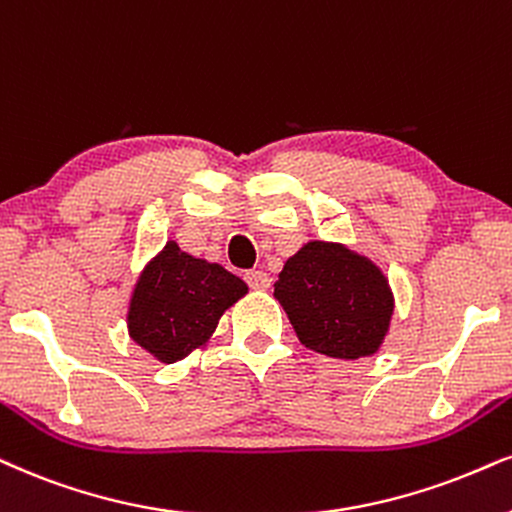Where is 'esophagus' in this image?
Here are the masks:
<instances>
[{
    "instance_id": "1",
    "label": "esophagus",
    "mask_w": 512,
    "mask_h": 512,
    "mask_svg": "<svg viewBox=\"0 0 512 512\" xmlns=\"http://www.w3.org/2000/svg\"><path fill=\"white\" fill-rule=\"evenodd\" d=\"M244 280L251 289H268L270 287V275L263 273V270H249V273L244 275Z\"/></svg>"
}]
</instances>
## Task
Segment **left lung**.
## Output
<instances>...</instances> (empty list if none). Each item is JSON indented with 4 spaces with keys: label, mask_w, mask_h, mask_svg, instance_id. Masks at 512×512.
<instances>
[{
    "label": "left lung",
    "mask_w": 512,
    "mask_h": 512,
    "mask_svg": "<svg viewBox=\"0 0 512 512\" xmlns=\"http://www.w3.org/2000/svg\"><path fill=\"white\" fill-rule=\"evenodd\" d=\"M275 299L301 344L344 361L380 349L394 311L380 270L327 242H308L289 258L275 282Z\"/></svg>",
    "instance_id": "obj_1"
}]
</instances>
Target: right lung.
Wrapping results in <instances>:
<instances>
[{"mask_svg":"<svg viewBox=\"0 0 512 512\" xmlns=\"http://www.w3.org/2000/svg\"><path fill=\"white\" fill-rule=\"evenodd\" d=\"M244 294L246 285L237 275L168 242L132 294L130 337L161 363H175L204 344L225 308Z\"/></svg>","mask_w":512,"mask_h":512,"instance_id":"right-lung-1","label":"right lung"}]
</instances>
